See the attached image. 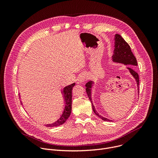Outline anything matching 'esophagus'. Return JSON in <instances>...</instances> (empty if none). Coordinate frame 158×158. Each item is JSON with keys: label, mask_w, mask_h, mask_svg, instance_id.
Wrapping results in <instances>:
<instances>
[{"label": "esophagus", "mask_w": 158, "mask_h": 158, "mask_svg": "<svg viewBox=\"0 0 158 158\" xmlns=\"http://www.w3.org/2000/svg\"><path fill=\"white\" fill-rule=\"evenodd\" d=\"M87 74H82V75H81L80 76H79V82H80V83H82V82H84V81H85V80H86V79H87Z\"/></svg>", "instance_id": "obj_1"}]
</instances>
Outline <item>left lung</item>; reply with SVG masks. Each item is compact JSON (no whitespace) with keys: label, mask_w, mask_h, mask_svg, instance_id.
Wrapping results in <instances>:
<instances>
[{"label":"left lung","mask_w":158,"mask_h":158,"mask_svg":"<svg viewBox=\"0 0 158 158\" xmlns=\"http://www.w3.org/2000/svg\"><path fill=\"white\" fill-rule=\"evenodd\" d=\"M114 40H115V42H114L115 48L114 50V54L112 56V62L122 64L124 65L137 66L138 62H137L136 59L132 54L129 45L124 40V39L119 34H116L115 35ZM127 69L129 70L130 74L133 76V77L136 81L137 86H138V91L139 94V75L132 68V67H127ZM93 84H94V82L93 81H90L87 82L85 84V87H86L85 91L89 97V99L92 104V107H93L94 112L96 114V115H97L99 118H100L102 120L104 121H110V122L113 121L106 118L102 116L96 110V108L93 104V100H92V88H93Z\"/></svg>","instance_id":"1"}]
</instances>
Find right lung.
Segmentation results:
<instances>
[{
	"mask_svg": "<svg viewBox=\"0 0 158 158\" xmlns=\"http://www.w3.org/2000/svg\"><path fill=\"white\" fill-rule=\"evenodd\" d=\"M76 83L74 82L69 85H67L64 87V89L62 90L61 93L62 94L63 98L64 99V108L62 111V113L60 115V116L59 118V119L56 121L55 122L51 123V124H44L46 127H56L59 126L60 125L63 124L67 119L69 118V117L71 115V110H72V90L73 87L75 85ZM20 94V93H19ZM19 98H20V96L19 94ZM21 104L22 103V101Z\"/></svg>",
	"mask_w": 158,
	"mask_h": 158,
	"instance_id": "add662e5",
	"label": "right lung"
}]
</instances>
